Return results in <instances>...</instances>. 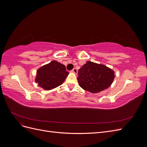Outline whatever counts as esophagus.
<instances>
[{"label":"esophagus","instance_id":"1","mask_svg":"<svg viewBox=\"0 0 147 147\" xmlns=\"http://www.w3.org/2000/svg\"><path fill=\"white\" fill-rule=\"evenodd\" d=\"M71 72H72V73H74L75 74H77V72H78V70H77V69L76 68H74V69H73L72 70H71Z\"/></svg>","mask_w":147,"mask_h":147}]
</instances>
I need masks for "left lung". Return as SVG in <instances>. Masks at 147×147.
Instances as JSON below:
<instances>
[{
	"label": "left lung",
	"instance_id": "left-lung-1",
	"mask_svg": "<svg viewBox=\"0 0 147 147\" xmlns=\"http://www.w3.org/2000/svg\"><path fill=\"white\" fill-rule=\"evenodd\" d=\"M115 72L104 65L88 61L78 70L80 86L92 93L109 88L115 78Z\"/></svg>",
	"mask_w": 147,
	"mask_h": 147
}]
</instances>
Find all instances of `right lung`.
Returning <instances> with one entry per match:
<instances>
[{"label":"right lung","instance_id":"obj_1","mask_svg":"<svg viewBox=\"0 0 147 147\" xmlns=\"http://www.w3.org/2000/svg\"><path fill=\"white\" fill-rule=\"evenodd\" d=\"M68 75L64 65L53 61L37 70L35 82L45 90H51L63 84Z\"/></svg>","mask_w":147,"mask_h":147}]
</instances>
